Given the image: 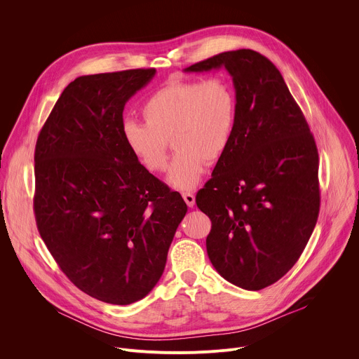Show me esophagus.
Wrapping results in <instances>:
<instances>
[{"label": "esophagus", "instance_id": "esophagus-1", "mask_svg": "<svg viewBox=\"0 0 359 359\" xmlns=\"http://www.w3.org/2000/svg\"><path fill=\"white\" fill-rule=\"evenodd\" d=\"M182 197L184 198V201H186V204H187L189 208H193V206H194L196 198H194V194H193V193H190V191H184V193H182Z\"/></svg>", "mask_w": 359, "mask_h": 359}]
</instances>
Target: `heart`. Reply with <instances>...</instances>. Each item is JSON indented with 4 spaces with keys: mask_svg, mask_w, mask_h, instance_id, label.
Wrapping results in <instances>:
<instances>
[{
    "mask_svg": "<svg viewBox=\"0 0 359 359\" xmlns=\"http://www.w3.org/2000/svg\"><path fill=\"white\" fill-rule=\"evenodd\" d=\"M143 122L128 119L122 139L135 161L149 173L165 169L170 139L177 149L168 182L193 189L206 161L215 163L227 151L237 122V96L226 76L172 81L151 93L142 107Z\"/></svg>",
    "mask_w": 359,
    "mask_h": 359,
    "instance_id": "1",
    "label": "heart"
}]
</instances>
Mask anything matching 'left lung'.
<instances>
[{
	"instance_id": "left-lung-1",
	"label": "left lung",
	"mask_w": 359,
	"mask_h": 359,
	"mask_svg": "<svg viewBox=\"0 0 359 359\" xmlns=\"http://www.w3.org/2000/svg\"><path fill=\"white\" fill-rule=\"evenodd\" d=\"M224 67L237 96L231 143L197 208L212 220L209 259L229 283L263 290L285 276L320 213L318 150L280 71L252 49L200 61L186 72Z\"/></svg>"
}]
</instances>
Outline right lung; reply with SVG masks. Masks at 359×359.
<instances>
[{"instance_id": "add662e5", "label": "right lung", "mask_w": 359, "mask_h": 359, "mask_svg": "<svg viewBox=\"0 0 359 359\" xmlns=\"http://www.w3.org/2000/svg\"><path fill=\"white\" fill-rule=\"evenodd\" d=\"M155 74L76 78L35 144L41 238L81 291L108 304H132L158 284L187 212L182 196L146 172L122 139L125 104Z\"/></svg>"}]
</instances>
